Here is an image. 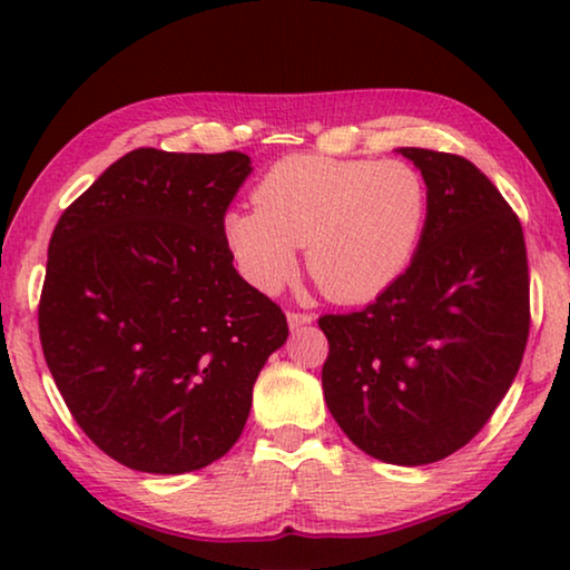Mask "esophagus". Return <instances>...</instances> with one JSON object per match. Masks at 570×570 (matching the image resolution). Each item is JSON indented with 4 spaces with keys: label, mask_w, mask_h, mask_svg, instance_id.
I'll use <instances>...</instances> for the list:
<instances>
[{
    "label": "esophagus",
    "mask_w": 570,
    "mask_h": 570,
    "mask_svg": "<svg viewBox=\"0 0 570 570\" xmlns=\"http://www.w3.org/2000/svg\"><path fill=\"white\" fill-rule=\"evenodd\" d=\"M286 320H288V326H292V330H298V326L312 324V322H314V316H312V314H306V312H288V314H286Z\"/></svg>",
    "instance_id": "esophagus-1"
}]
</instances>
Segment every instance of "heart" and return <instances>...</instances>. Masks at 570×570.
<instances>
[{
	"label": "heart",
	"mask_w": 570,
	"mask_h": 570,
	"mask_svg": "<svg viewBox=\"0 0 570 570\" xmlns=\"http://www.w3.org/2000/svg\"><path fill=\"white\" fill-rule=\"evenodd\" d=\"M228 210L224 240L240 276L276 294L304 246L306 272L342 304L370 302L407 272L428 224V183L407 160L288 156Z\"/></svg>",
	"instance_id": "1"
}]
</instances>
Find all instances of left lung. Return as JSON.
I'll return each mask as SVG.
<instances>
[{
    "instance_id": "obj_1",
    "label": "left lung",
    "mask_w": 570,
    "mask_h": 570,
    "mask_svg": "<svg viewBox=\"0 0 570 570\" xmlns=\"http://www.w3.org/2000/svg\"><path fill=\"white\" fill-rule=\"evenodd\" d=\"M428 183V224L387 292L324 314L332 417L390 465H428L485 428L523 362L530 278L523 226L485 173L452 153L400 148Z\"/></svg>"
}]
</instances>
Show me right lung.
Here are the masks:
<instances>
[{"label": "right lung", "mask_w": 570, "mask_h": 570, "mask_svg": "<svg viewBox=\"0 0 570 570\" xmlns=\"http://www.w3.org/2000/svg\"><path fill=\"white\" fill-rule=\"evenodd\" d=\"M250 158L138 148L65 208L47 250L40 342L75 422L156 475L224 458L286 316L224 240Z\"/></svg>", "instance_id": "obj_1"}]
</instances>
